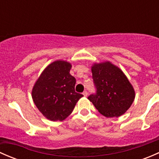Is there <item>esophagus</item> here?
<instances>
[{
	"instance_id": "1",
	"label": "esophagus",
	"mask_w": 159,
	"mask_h": 159,
	"mask_svg": "<svg viewBox=\"0 0 159 159\" xmlns=\"http://www.w3.org/2000/svg\"><path fill=\"white\" fill-rule=\"evenodd\" d=\"M88 94H89V93H88L87 91H84V92H83V95H84V97H87Z\"/></svg>"
}]
</instances>
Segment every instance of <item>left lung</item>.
I'll list each match as a JSON object with an SVG mask.
<instances>
[{
  "label": "left lung",
  "mask_w": 159,
  "mask_h": 159,
  "mask_svg": "<svg viewBox=\"0 0 159 159\" xmlns=\"http://www.w3.org/2000/svg\"><path fill=\"white\" fill-rule=\"evenodd\" d=\"M96 91L88 97L107 118L121 116L134 99L132 85L122 71L110 62L94 64L91 68Z\"/></svg>",
  "instance_id": "8db88e82"
}]
</instances>
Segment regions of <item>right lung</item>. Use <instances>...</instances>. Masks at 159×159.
<instances>
[{
  "label": "right lung",
  "instance_id": "add662e5",
  "mask_svg": "<svg viewBox=\"0 0 159 159\" xmlns=\"http://www.w3.org/2000/svg\"><path fill=\"white\" fill-rule=\"evenodd\" d=\"M70 68L68 62H53L41 73L32 90L35 105L51 121L65 120L83 96L75 91L76 79L70 75Z\"/></svg>",
  "mask_w": 159,
  "mask_h": 159
}]
</instances>
